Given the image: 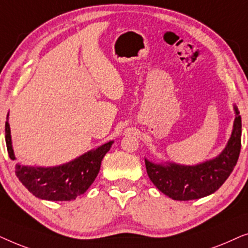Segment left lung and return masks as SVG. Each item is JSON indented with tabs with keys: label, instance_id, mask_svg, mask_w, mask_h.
Masks as SVG:
<instances>
[{
	"label": "left lung",
	"instance_id": "1",
	"mask_svg": "<svg viewBox=\"0 0 248 248\" xmlns=\"http://www.w3.org/2000/svg\"><path fill=\"white\" fill-rule=\"evenodd\" d=\"M236 118L228 144L218 157L196 166L155 165L145 159L149 178L159 191L172 200L188 201L212 194L232 174L242 147V117L235 107Z\"/></svg>",
	"mask_w": 248,
	"mask_h": 248
}]
</instances>
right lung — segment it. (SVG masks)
Masks as SVG:
<instances>
[{
  "label": "right lung",
  "instance_id": "right-lung-1",
  "mask_svg": "<svg viewBox=\"0 0 248 248\" xmlns=\"http://www.w3.org/2000/svg\"><path fill=\"white\" fill-rule=\"evenodd\" d=\"M5 142L9 157L15 160L8 121L5 122ZM111 144L113 141L57 167H28L16 164V175L37 198L48 201L76 200L93 183L99 172L101 160L109 151Z\"/></svg>",
  "mask_w": 248,
  "mask_h": 248
}]
</instances>
